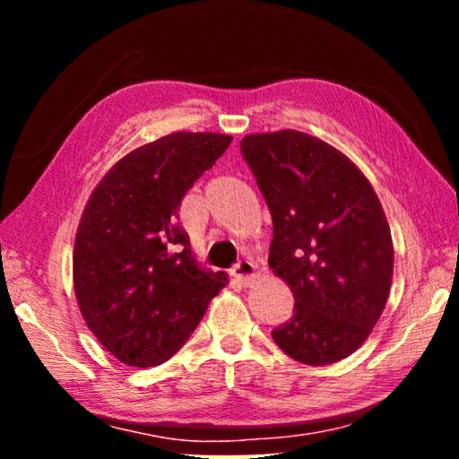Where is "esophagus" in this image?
<instances>
[{"label": "esophagus", "instance_id": "34e87169", "mask_svg": "<svg viewBox=\"0 0 459 459\" xmlns=\"http://www.w3.org/2000/svg\"><path fill=\"white\" fill-rule=\"evenodd\" d=\"M255 263L251 261H238L235 267L230 269V275L237 279L240 285H248L255 279Z\"/></svg>", "mask_w": 459, "mask_h": 459}]
</instances>
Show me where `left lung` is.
Here are the masks:
<instances>
[{
  "label": "left lung",
  "instance_id": "1",
  "mask_svg": "<svg viewBox=\"0 0 459 459\" xmlns=\"http://www.w3.org/2000/svg\"><path fill=\"white\" fill-rule=\"evenodd\" d=\"M273 219L269 267L295 307L271 332L293 360L324 367L351 356L383 314L393 240L370 182L344 153L301 131L240 142Z\"/></svg>",
  "mask_w": 459,
  "mask_h": 459
}]
</instances>
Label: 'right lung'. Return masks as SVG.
<instances>
[{"instance_id": "right-lung-1", "label": "right lung", "mask_w": 459, "mask_h": 459, "mask_svg": "<svg viewBox=\"0 0 459 459\" xmlns=\"http://www.w3.org/2000/svg\"><path fill=\"white\" fill-rule=\"evenodd\" d=\"M230 135L172 134L117 161L91 194L74 238V293L115 359L158 367L180 351L227 275L198 267L178 222L182 198Z\"/></svg>"}]
</instances>
